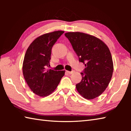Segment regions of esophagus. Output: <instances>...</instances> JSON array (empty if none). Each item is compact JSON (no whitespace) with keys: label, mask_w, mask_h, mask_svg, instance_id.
Segmentation results:
<instances>
[{"label":"esophagus","mask_w":131,"mask_h":131,"mask_svg":"<svg viewBox=\"0 0 131 131\" xmlns=\"http://www.w3.org/2000/svg\"><path fill=\"white\" fill-rule=\"evenodd\" d=\"M66 72L67 73H68V74H72L74 72V71H71V72H70V71H68V70H66Z\"/></svg>","instance_id":"1"}]
</instances>
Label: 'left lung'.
<instances>
[{
	"label": "left lung",
	"mask_w": 131,
	"mask_h": 131,
	"mask_svg": "<svg viewBox=\"0 0 131 131\" xmlns=\"http://www.w3.org/2000/svg\"><path fill=\"white\" fill-rule=\"evenodd\" d=\"M79 57L85 64L81 81L76 85L77 91L87 99H93L105 91L113 72L109 48L101 39L83 32L65 34Z\"/></svg>",
	"instance_id": "obj_1"
}]
</instances>
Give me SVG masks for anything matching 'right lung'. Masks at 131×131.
Returning a JSON list of instances; mask_svg holds the SVG:
<instances>
[{
  "instance_id": "obj_1",
  "label": "right lung",
  "mask_w": 131,
  "mask_h": 131,
  "mask_svg": "<svg viewBox=\"0 0 131 131\" xmlns=\"http://www.w3.org/2000/svg\"><path fill=\"white\" fill-rule=\"evenodd\" d=\"M64 31L58 30L37 37L29 46L24 57L23 72L33 92L45 97L54 91L65 71L48 69L52 46Z\"/></svg>"
}]
</instances>
